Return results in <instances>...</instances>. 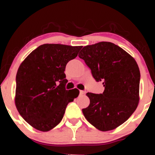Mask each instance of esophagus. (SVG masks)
Segmentation results:
<instances>
[{
  "label": "esophagus",
  "mask_w": 155,
  "mask_h": 155,
  "mask_svg": "<svg viewBox=\"0 0 155 155\" xmlns=\"http://www.w3.org/2000/svg\"><path fill=\"white\" fill-rule=\"evenodd\" d=\"M85 93H86V91H85V90H80V94H81V95H85Z\"/></svg>",
  "instance_id": "1"
}]
</instances>
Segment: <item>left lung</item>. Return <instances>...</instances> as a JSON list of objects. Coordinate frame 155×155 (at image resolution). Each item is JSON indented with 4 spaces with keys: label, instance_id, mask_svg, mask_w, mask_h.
I'll list each match as a JSON object with an SVG mask.
<instances>
[{
    "label": "left lung",
    "instance_id": "obj_1",
    "mask_svg": "<svg viewBox=\"0 0 155 155\" xmlns=\"http://www.w3.org/2000/svg\"><path fill=\"white\" fill-rule=\"evenodd\" d=\"M79 57L105 87L102 94L87 93L90 103L82 109L84 116L99 130H114L138 106L140 74L136 60L119 46L106 41L84 47Z\"/></svg>",
    "mask_w": 155,
    "mask_h": 155
}]
</instances>
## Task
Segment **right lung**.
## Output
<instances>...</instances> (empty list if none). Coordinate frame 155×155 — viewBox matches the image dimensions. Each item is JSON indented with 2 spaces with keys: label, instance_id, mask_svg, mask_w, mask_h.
Wrapping results in <instances>:
<instances>
[{
  "label": "right lung",
  "instance_id": "obj_1",
  "mask_svg": "<svg viewBox=\"0 0 155 155\" xmlns=\"http://www.w3.org/2000/svg\"><path fill=\"white\" fill-rule=\"evenodd\" d=\"M82 47L43 44L19 66L16 76L15 104L19 114L40 131H49L61 122L77 89L67 90L65 66Z\"/></svg>",
  "mask_w": 155,
  "mask_h": 155
}]
</instances>
